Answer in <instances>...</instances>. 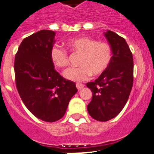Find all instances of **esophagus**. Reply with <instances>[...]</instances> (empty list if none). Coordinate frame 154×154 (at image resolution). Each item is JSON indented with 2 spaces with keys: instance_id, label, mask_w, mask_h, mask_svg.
Returning a JSON list of instances; mask_svg holds the SVG:
<instances>
[{
  "instance_id": "obj_1",
  "label": "esophagus",
  "mask_w": 154,
  "mask_h": 154,
  "mask_svg": "<svg viewBox=\"0 0 154 154\" xmlns=\"http://www.w3.org/2000/svg\"><path fill=\"white\" fill-rule=\"evenodd\" d=\"M76 87H77V89L79 90V89H82L84 87V85L83 84H82V83H76Z\"/></svg>"
}]
</instances>
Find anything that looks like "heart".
I'll list each match as a JSON object with an SVG mask.
<instances>
[{
  "mask_svg": "<svg viewBox=\"0 0 154 154\" xmlns=\"http://www.w3.org/2000/svg\"><path fill=\"white\" fill-rule=\"evenodd\" d=\"M66 45L75 53H79L80 66L65 70V79L75 82L85 81L91 75H99L108 69L112 61V48L106 42H97L88 37H75L66 42ZM50 59L55 67L63 69L69 65L67 51L58 45L50 50Z\"/></svg>",
  "mask_w": 154,
  "mask_h": 154,
  "instance_id": "b5f03b06",
  "label": "heart"
}]
</instances>
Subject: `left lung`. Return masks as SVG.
Segmentation results:
<instances>
[{
  "mask_svg": "<svg viewBox=\"0 0 154 154\" xmlns=\"http://www.w3.org/2000/svg\"><path fill=\"white\" fill-rule=\"evenodd\" d=\"M104 35L112 48V61L97 79L86 84L92 92L88 112L101 122L116 117L122 111L133 82V55L126 40L109 30Z\"/></svg>",
  "mask_w": 154,
  "mask_h": 154,
  "instance_id": "1",
  "label": "left lung"
}]
</instances>
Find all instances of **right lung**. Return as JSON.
I'll return each mask as SVG.
<instances>
[{
    "label": "right lung",
    "instance_id": "obj_1",
    "mask_svg": "<svg viewBox=\"0 0 154 154\" xmlns=\"http://www.w3.org/2000/svg\"><path fill=\"white\" fill-rule=\"evenodd\" d=\"M55 32L42 30L21 43L14 59L17 89L25 106L35 116L55 122L65 115L69 101L78 89L55 69L50 50Z\"/></svg>",
    "mask_w": 154,
    "mask_h": 154
}]
</instances>
